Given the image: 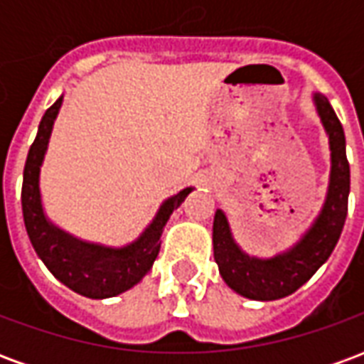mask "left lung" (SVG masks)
<instances>
[{"label":"left lung","mask_w":364,"mask_h":364,"mask_svg":"<svg viewBox=\"0 0 364 364\" xmlns=\"http://www.w3.org/2000/svg\"><path fill=\"white\" fill-rule=\"evenodd\" d=\"M314 105L329 138L331 169H329L328 195L320 214L296 244L287 252L277 253L267 259L253 257L236 244L226 214L220 208L214 214V261L218 263V271L224 282L234 292L245 298L279 300L292 294L304 282L310 281V277L328 261L337 240L341 236L347 218V200H349V183H351L349 161L345 154V132L336 111L329 105L328 97L314 93Z\"/></svg>","instance_id":"8db88e82"}]
</instances>
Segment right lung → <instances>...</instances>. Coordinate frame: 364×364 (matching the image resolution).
Instances as JSON below:
<instances>
[{"mask_svg": "<svg viewBox=\"0 0 364 364\" xmlns=\"http://www.w3.org/2000/svg\"><path fill=\"white\" fill-rule=\"evenodd\" d=\"M62 99L64 95L58 97V101L44 112L35 142L28 150L21 191L23 218L28 240L48 271L77 294L103 300L117 296L142 281L144 274L150 271L158 257L161 245L159 237L169 216L177 206H181L193 187H187L173 197L166 198L142 234L122 247L83 242L80 237L68 234L66 230L58 228L54 222L48 220L43 208L41 167L48 150L52 128L62 107Z\"/></svg>", "mask_w": 364, "mask_h": 364, "instance_id": "obj_1", "label": "right lung"}]
</instances>
